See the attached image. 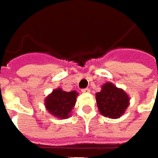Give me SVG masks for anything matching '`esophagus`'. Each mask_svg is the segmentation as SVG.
Here are the masks:
<instances>
[{
	"label": "esophagus",
	"mask_w": 158,
	"mask_h": 158,
	"mask_svg": "<svg viewBox=\"0 0 158 158\" xmlns=\"http://www.w3.org/2000/svg\"><path fill=\"white\" fill-rule=\"evenodd\" d=\"M89 91H90V89H88V88L81 89V92H82V93H89Z\"/></svg>",
	"instance_id": "1"
}]
</instances>
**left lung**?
Here are the masks:
<instances>
[{
    "label": "left lung",
    "mask_w": 158,
    "mask_h": 158,
    "mask_svg": "<svg viewBox=\"0 0 158 158\" xmlns=\"http://www.w3.org/2000/svg\"><path fill=\"white\" fill-rule=\"evenodd\" d=\"M96 100L100 114L114 119L121 117L130 105L129 95L110 81L105 82L101 91L96 93Z\"/></svg>",
    "instance_id": "1"
}]
</instances>
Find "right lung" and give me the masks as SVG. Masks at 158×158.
<instances>
[{
    "label": "right lung",
    "instance_id": "add662e5",
    "mask_svg": "<svg viewBox=\"0 0 158 158\" xmlns=\"http://www.w3.org/2000/svg\"><path fill=\"white\" fill-rule=\"evenodd\" d=\"M78 93L76 90L67 92L61 88L54 89L44 99V105L48 112L57 118L66 119L76 105Z\"/></svg>",
    "mask_w": 158,
    "mask_h": 158
}]
</instances>
